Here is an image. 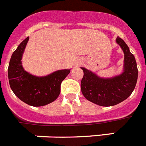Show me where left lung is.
I'll use <instances>...</instances> for the list:
<instances>
[{
	"label": "left lung",
	"instance_id": "8db88e82",
	"mask_svg": "<svg viewBox=\"0 0 146 146\" xmlns=\"http://www.w3.org/2000/svg\"><path fill=\"white\" fill-rule=\"evenodd\" d=\"M124 53L123 71L119 75L102 78L82 68L84 72L80 88L87 100L101 106H112L127 99L133 91L138 78L136 59L130 49L121 38L116 39Z\"/></svg>",
	"mask_w": 146,
	"mask_h": 146
}]
</instances>
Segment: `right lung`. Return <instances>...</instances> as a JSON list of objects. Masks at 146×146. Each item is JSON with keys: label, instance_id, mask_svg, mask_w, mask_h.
Masks as SVG:
<instances>
[{"label": "right lung", "instance_id": "obj_1", "mask_svg": "<svg viewBox=\"0 0 146 146\" xmlns=\"http://www.w3.org/2000/svg\"><path fill=\"white\" fill-rule=\"evenodd\" d=\"M29 37L14 51L8 67L10 88L20 100L31 106H43L53 102L60 93L62 81L70 73V69L58 70L46 76L32 75L24 70L22 57Z\"/></svg>", "mask_w": 146, "mask_h": 146}]
</instances>
